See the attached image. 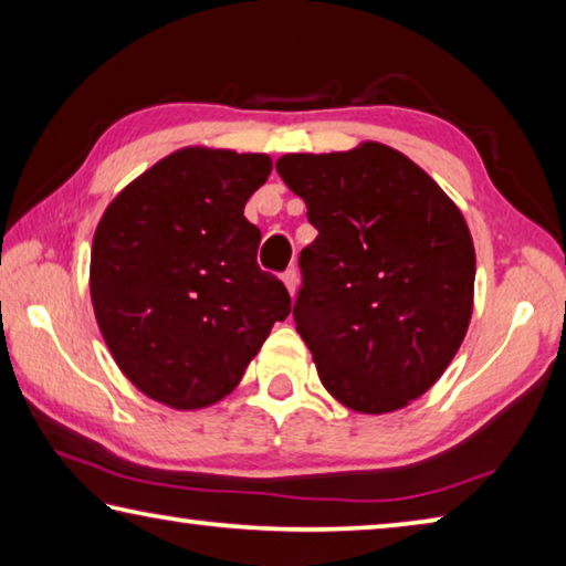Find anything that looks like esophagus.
<instances>
[{
  "mask_svg": "<svg viewBox=\"0 0 566 566\" xmlns=\"http://www.w3.org/2000/svg\"><path fill=\"white\" fill-rule=\"evenodd\" d=\"M282 282H284L286 290H290V294L294 296V292H296V284H300V274H296L294 266H290V270H286V272L282 274Z\"/></svg>",
  "mask_w": 566,
  "mask_h": 566,
  "instance_id": "34e87169",
  "label": "esophagus"
}]
</instances>
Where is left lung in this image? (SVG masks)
<instances>
[{
  "label": "left lung",
  "instance_id": "8db88e82",
  "mask_svg": "<svg viewBox=\"0 0 566 566\" xmlns=\"http://www.w3.org/2000/svg\"><path fill=\"white\" fill-rule=\"evenodd\" d=\"M276 171L319 232L300 254L294 322L322 385L361 415L407 407L442 377L472 317L476 262L462 212L377 142L284 155Z\"/></svg>",
  "mask_w": 566,
  "mask_h": 566
}]
</instances>
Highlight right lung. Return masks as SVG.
Returning a JSON list of instances; mask_svg holds the SVG:
<instances>
[{"label": "right lung", "mask_w": 566, "mask_h": 566, "mask_svg": "<svg viewBox=\"0 0 566 566\" xmlns=\"http://www.w3.org/2000/svg\"><path fill=\"white\" fill-rule=\"evenodd\" d=\"M266 155L189 147L119 191L92 242L94 314L134 387L175 409L227 397L292 300L256 264L247 199Z\"/></svg>", "instance_id": "1"}]
</instances>
